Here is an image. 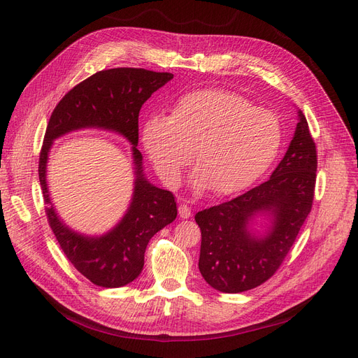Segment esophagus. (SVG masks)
<instances>
[{
	"instance_id": "1",
	"label": "esophagus",
	"mask_w": 358,
	"mask_h": 358,
	"mask_svg": "<svg viewBox=\"0 0 358 358\" xmlns=\"http://www.w3.org/2000/svg\"><path fill=\"white\" fill-rule=\"evenodd\" d=\"M178 215H180V217H182V219H189V217L192 216V209H190L189 206H187L185 203H181V204L178 206Z\"/></svg>"
}]
</instances>
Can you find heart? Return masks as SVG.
<instances>
[{
	"label": "heart",
	"mask_w": 358,
	"mask_h": 358,
	"mask_svg": "<svg viewBox=\"0 0 358 358\" xmlns=\"http://www.w3.org/2000/svg\"><path fill=\"white\" fill-rule=\"evenodd\" d=\"M283 129L267 108L235 92L204 88L187 92L168 116L149 117L141 143L161 180L176 187L196 152L197 189L216 196L245 190L277 158Z\"/></svg>",
	"instance_id": "1"
}]
</instances>
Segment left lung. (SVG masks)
<instances>
[{
	"label": "left lung",
	"instance_id": "8db88e82",
	"mask_svg": "<svg viewBox=\"0 0 358 358\" xmlns=\"http://www.w3.org/2000/svg\"><path fill=\"white\" fill-rule=\"evenodd\" d=\"M316 146L303 113L285 158L271 177L250 192L196 215L201 231L199 270L223 293L251 290L280 268L310 213L316 182ZM255 215L271 217L264 237L249 229Z\"/></svg>",
	"mask_w": 358,
	"mask_h": 358
}]
</instances>
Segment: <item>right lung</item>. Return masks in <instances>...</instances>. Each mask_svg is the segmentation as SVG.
<instances>
[{"label": "right lung", "mask_w": 358, "mask_h": 358, "mask_svg": "<svg viewBox=\"0 0 358 358\" xmlns=\"http://www.w3.org/2000/svg\"><path fill=\"white\" fill-rule=\"evenodd\" d=\"M173 77L169 72L143 68L100 71L66 92L49 119L39 158L48 222L71 264L96 286L115 289L131 283L143 268L149 239L177 217L173 193L158 189L143 177L142 154L136 148L141 107ZM88 127L116 131L127 138L132 143L137 176L128 212L115 229L101 237H87L66 227L52 208L45 181L52 141L69 131Z\"/></svg>", "instance_id": "right-lung-1"}]
</instances>
